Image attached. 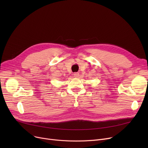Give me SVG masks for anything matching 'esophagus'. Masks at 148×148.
<instances>
[{"label": "esophagus", "mask_w": 148, "mask_h": 148, "mask_svg": "<svg viewBox=\"0 0 148 148\" xmlns=\"http://www.w3.org/2000/svg\"><path fill=\"white\" fill-rule=\"evenodd\" d=\"M74 76L75 77H79V73H74Z\"/></svg>", "instance_id": "34e87169"}]
</instances>
